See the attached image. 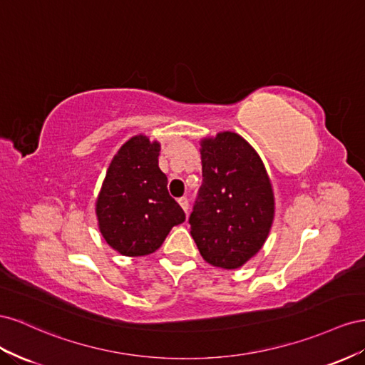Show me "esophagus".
Masks as SVG:
<instances>
[{
	"instance_id": "34e87169",
	"label": "esophagus",
	"mask_w": 365,
	"mask_h": 365,
	"mask_svg": "<svg viewBox=\"0 0 365 365\" xmlns=\"http://www.w3.org/2000/svg\"><path fill=\"white\" fill-rule=\"evenodd\" d=\"M177 202H179V205L182 206V210L185 211V214H188V210H190V203H188V199H186V197H180V199L177 200Z\"/></svg>"
}]
</instances>
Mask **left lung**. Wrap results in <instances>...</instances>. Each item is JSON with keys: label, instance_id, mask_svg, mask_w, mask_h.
I'll list each match as a JSON object with an SVG mask.
<instances>
[{"label": "left lung", "instance_id": "1", "mask_svg": "<svg viewBox=\"0 0 365 365\" xmlns=\"http://www.w3.org/2000/svg\"><path fill=\"white\" fill-rule=\"evenodd\" d=\"M203 183L190 217L206 263L238 269L267 240L275 215L272 183L252 145L234 131L200 140Z\"/></svg>", "mask_w": 365, "mask_h": 365}]
</instances>
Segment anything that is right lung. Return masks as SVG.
Masks as SVG:
<instances>
[{"instance_id": "right-lung-1", "label": "right lung", "mask_w": 365, "mask_h": 365, "mask_svg": "<svg viewBox=\"0 0 365 365\" xmlns=\"http://www.w3.org/2000/svg\"><path fill=\"white\" fill-rule=\"evenodd\" d=\"M160 143L138 134L114 154L96 199L102 237L122 255L142 257L162 246L185 212L159 168Z\"/></svg>"}]
</instances>
